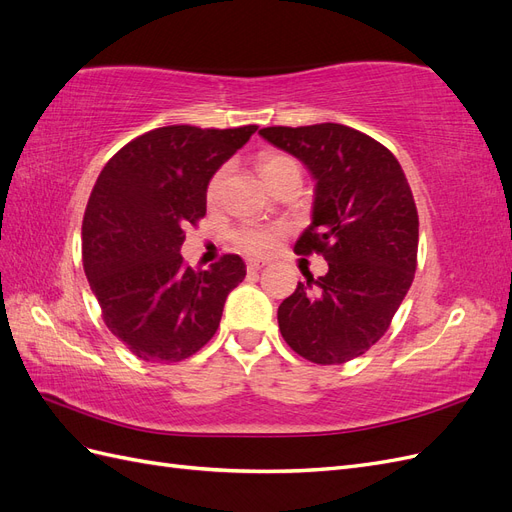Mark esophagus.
Returning a JSON list of instances; mask_svg holds the SVG:
<instances>
[{
  "instance_id": "obj_1",
  "label": "esophagus",
  "mask_w": 512,
  "mask_h": 512,
  "mask_svg": "<svg viewBox=\"0 0 512 512\" xmlns=\"http://www.w3.org/2000/svg\"><path fill=\"white\" fill-rule=\"evenodd\" d=\"M265 265H267L265 260H256V258H252V260H247V271L254 273V271H260V269L265 267Z\"/></svg>"
}]
</instances>
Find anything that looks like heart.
Instances as JSON below:
<instances>
[{"label":"heart","mask_w":512,"mask_h":512,"mask_svg":"<svg viewBox=\"0 0 512 512\" xmlns=\"http://www.w3.org/2000/svg\"><path fill=\"white\" fill-rule=\"evenodd\" d=\"M258 168L262 177H265L267 183L271 185V181H275L282 173H286V170L299 168V166L290 156H286V153H267V156L260 158ZM224 181H226V168H220L207 185L209 203H215V200L220 198ZM282 239H284V226H275V224H247L235 235V241L241 250L256 256L275 252L277 245L282 243Z\"/></svg>","instance_id":"b5f03b06"}]
</instances>
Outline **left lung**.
Here are the masks:
<instances>
[{"label": "left lung", "mask_w": 512, "mask_h": 512, "mask_svg": "<svg viewBox=\"0 0 512 512\" xmlns=\"http://www.w3.org/2000/svg\"><path fill=\"white\" fill-rule=\"evenodd\" d=\"M258 134L312 173V224L294 252L329 262L327 275L299 282L277 309L282 337L312 363L352 361L386 333L414 280L418 213L408 179L389 149L342 123Z\"/></svg>", "instance_id": "left-lung-1"}]
</instances>
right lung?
<instances>
[{"mask_svg":"<svg viewBox=\"0 0 512 512\" xmlns=\"http://www.w3.org/2000/svg\"><path fill=\"white\" fill-rule=\"evenodd\" d=\"M258 126H166L106 162L83 218V267L102 318L132 354L177 363L220 327L245 262L224 254L207 271L185 267L183 228L207 213V185Z\"/></svg>","mask_w":512,"mask_h":512,"instance_id":"add662e5","label":"right lung"}]
</instances>
